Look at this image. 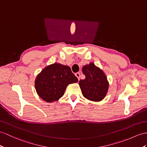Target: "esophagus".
I'll list each match as a JSON object with an SVG mask.
<instances>
[{
	"label": "esophagus",
	"instance_id": "obj_1",
	"mask_svg": "<svg viewBox=\"0 0 147 147\" xmlns=\"http://www.w3.org/2000/svg\"><path fill=\"white\" fill-rule=\"evenodd\" d=\"M76 76L77 77L78 80H79V79H80V73H78V72L76 73Z\"/></svg>",
	"mask_w": 147,
	"mask_h": 147
}]
</instances>
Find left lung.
I'll return each instance as SVG.
<instances>
[{"instance_id":"1","label":"left lung","mask_w":147,"mask_h":147,"mask_svg":"<svg viewBox=\"0 0 147 147\" xmlns=\"http://www.w3.org/2000/svg\"><path fill=\"white\" fill-rule=\"evenodd\" d=\"M82 72L85 78L78 82L82 95L89 100L101 101L108 92L109 86L105 74L92 62L84 66Z\"/></svg>"}]
</instances>
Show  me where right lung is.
<instances>
[{
    "instance_id": "add662e5",
    "label": "right lung",
    "mask_w": 147,
    "mask_h": 147,
    "mask_svg": "<svg viewBox=\"0 0 147 147\" xmlns=\"http://www.w3.org/2000/svg\"><path fill=\"white\" fill-rule=\"evenodd\" d=\"M78 78L69 66L54 63L38 74L35 87L38 95L47 102L57 101L63 95L67 86L76 83Z\"/></svg>"
}]
</instances>
